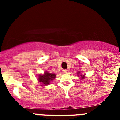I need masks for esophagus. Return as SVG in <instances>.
Masks as SVG:
<instances>
[{
    "mask_svg": "<svg viewBox=\"0 0 120 120\" xmlns=\"http://www.w3.org/2000/svg\"><path fill=\"white\" fill-rule=\"evenodd\" d=\"M62 72H63L64 73H67L68 72V70H62Z\"/></svg>",
    "mask_w": 120,
    "mask_h": 120,
    "instance_id": "1",
    "label": "esophagus"
}]
</instances>
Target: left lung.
<instances>
[{"label":"left lung","instance_id":"1","mask_svg":"<svg viewBox=\"0 0 120 120\" xmlns=\"http://www.w3.org/2000/svg\"><path fill=\"white\" fill-rule=\"evenodd\" d=\"M80 73V72H79V73ZM83 78H84V76H83V77H82V79H83Z\"/></svg>","mask_w":120,"mask_h":120}]
</instances>
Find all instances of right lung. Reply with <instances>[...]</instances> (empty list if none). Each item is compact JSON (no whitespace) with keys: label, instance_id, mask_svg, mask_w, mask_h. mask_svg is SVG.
<instances>
[{"label":"right lung","instance_id":"add662e5","mask_svg":"<svg viewBox=\"0 0 120 120\" xmlns=\"http://www.w3.org/2000/svg\"><path fill=\"white\" fill-rule=\"evenodd\" d=\"M56 75L55 74H52L48 72H45L44 75H40L38 77V80L40 82L44 85H47L50 84L51 81H52L54 79H55Z\"/></svg>","mask_w":120,"mask_h":120}]
</instances>
